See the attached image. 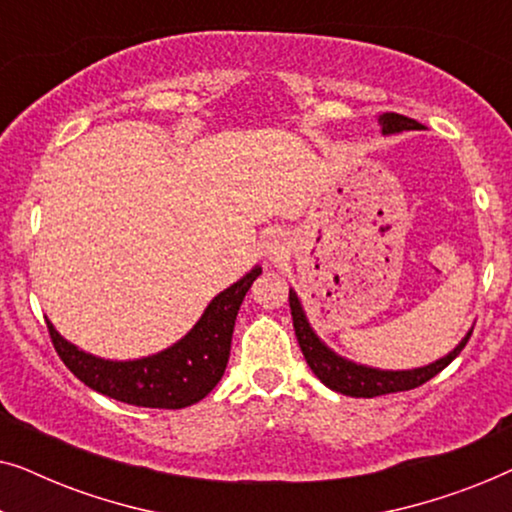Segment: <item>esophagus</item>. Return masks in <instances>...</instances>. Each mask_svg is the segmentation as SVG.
<instances>
[{
    "instance_id": "1",
    "label": "esophagus",
    "mask_w": 512,
    "mask_h": 512,
    "mask_svg": "<svg viewBox=\"0 0 512 512\" xmlns=\"http://www.w3.org/2000/svg\"><path fill=\"white\" fill-rule=\"evenodd\" d=\"M265 254H268L270 261H282V256L286 254L284 242L275 235L268 237V240H265Z\"/></svg>"
}]
</instances>
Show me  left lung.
<instances>
[{
	"instance_id": "1",
	"label": "left lung",
	"mask_w": 512,
	"mask_h": 512,
	"mask_svg": "<svg viewBox=\"0 0 512 512\" xmlns=\"http://www.w3.org/2000/svg\"><path fill=\"white\" fill-rule=\"evenodd\" d=\"M380 125H382V135H398V132L424 128L422 123L412 121L408 116L391 114V111L389 114L380 116ZM289 305H291V317H293V331H296L298 345L303 349L307 366L312 368V373L317 375L328 389L352 398H375L384 394H396V391H408V389L419 387V384L429 382L431 377H436L440 370L447 368L454 359H457L459 352L466 347V342L473 333L471 328V331L461 338L459 345L454 347L450 354H445L443 359L429 363V366L412 368V370H380V368L361 366V363L349 361L345 356L335 354L326 342H321L319 335L314 333V328L310 326V321H307L298 293L293 289H289Z\"/></svg>"
}]
</instances>
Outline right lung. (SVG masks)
Returning a JSON list of instances; mask_svg holds the SVG:
<instances>
[{"instance_id": "right-lung-1", "label": "right lung", "mask_w": 512, "mask_h": 512, "mask_svg": "<svg viewBox=\"0 0 512 512\" xmlns=\"http://www.w3.org/2000/svg\"><path fill=\"white\" fill-rule=\"evenodd\" d=\"M258 275L261 268L256 265L205 307L184 338L144 359H100L62 338L48 319L46 326L62 363L90 389L139 408H188L202 401L223 377L237 312Z\"/></svg>"}]
</instances>
